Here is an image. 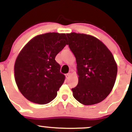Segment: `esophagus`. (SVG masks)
Returning a JSON list of instances; mask_svg holds the SVG:
<instances>
[{
    "label": "esophagus",
    "mask_w": 132,
    "mask_h": 132,
    "mask_svg": "<svg viewBox=\"0 0 132 132\" xmlns=\"http://www.w3.org/2000/svg\"><path fill=\"white\" fill-rule=\"evenodd\" d=\"M71 75H72V74H71V72H69V73L66 74V78H67V79H69V78H70V77H71Z\"/></svg>",
    "instance_id": "esophagus-1"
}]
</instances>
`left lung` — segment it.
<instances>
[{"instance_id":"8db88e82","label":"left lung","mask_w":132,"mask_h":132,"mask_svg":"<svg viewBox=\"0 0 132 132\" xmlns=\"http://www.w3.org/2000/svg\"><path fill=\"white\" fill-rule=\"evenodd\" d=\"M66 35L77 63L78 84L72 89L74 97L85 105L102 102L112 90L117 75L112 53L90 35L72 32Z\"/></svg>"}]
</instances>
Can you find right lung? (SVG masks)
Segmentation results:
<instances>
[{"label":"right lung","mask_w":132,"mask_h":132,"mask_svg":"<svg viewBox=\"0 0 132 132\" xmlns=\"http://www.w3.org/2000/svg\"><path fill=\"white\" fill-rule=\"evenodd\" d=\"M68 45L65 33L38 35L20 51L14 65V76L20 92L27 100L46 104L56 97L65 76L55 57Z\"/></svg>","instance_id":"add662e5"}]
</instances>
